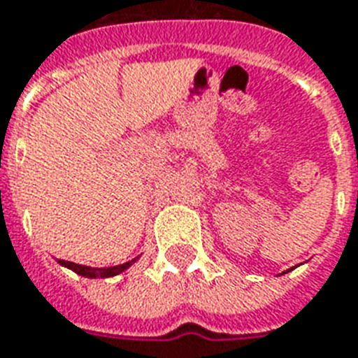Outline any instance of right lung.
<instances>
[{"label": "right lung", "mask_w": 358, "mask_h": 358, "mask_svg": "<svg viewBox=\"0 0 358 358\" xmlns=\"http://www.w3.org/2000/svg\"><path fill=\"white\" fill-rule=\"evenodd\" d=\"M134 262L136 259H132V262H127L123 265H115V267H87V265H78V263L59 259V265L71 268V271H74L80 276H85V278H110V276H115V274L127 271Z\"/></svg>", "instance_id": "obj_1"}]
</instances>
